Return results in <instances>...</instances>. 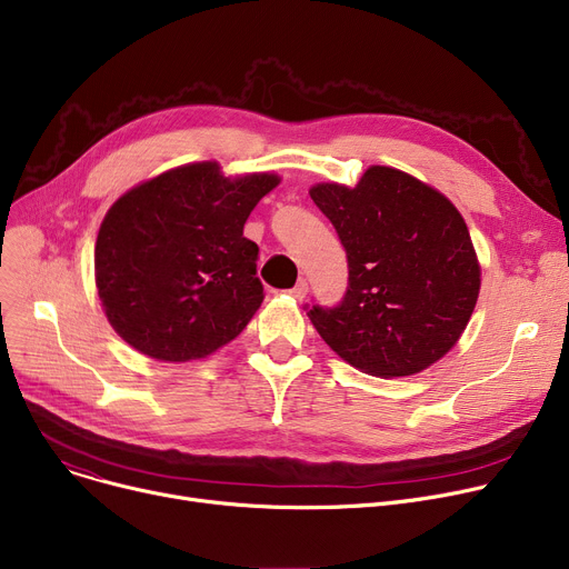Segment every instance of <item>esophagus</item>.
Here are the masks:
<instances>
[{
  "mask_svg": "<svg viewBox=\"0 0 569 569\" xmlns=\"http://www.w3.org/2000/svg\"><path fill=\"white\" fill-rule=\"evenodd\" d=\"M295 299H305L307 297V292H309V283L305 281V279H299L290 290H288Z\"/></svg>",
  "mask_w": 569,
  "mask_h": 569,
  "instance_id": "34e87169",
  "label": "esophagus"
}]
</instances>
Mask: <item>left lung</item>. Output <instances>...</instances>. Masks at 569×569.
Here are the masks:
<instances>
[{"instance_id":"1","label":"left lung","mask_w":569,"mask_h":569,"mask_svg":"<svg viewBox=\"0 0 569 569\" xmlns=\"http://www.w3.org/2000/svg\"><path fill=\"white\" fill-rule=\"evenodd\" d=\"M311 199L333 223L350 270L338 307L309 311L325 343L385 380L439 361L467 329L480 292L458 208L391 167H370L357 187L320 182Z\"/></svg>"}]
</instances>
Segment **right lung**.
I'll return each instance as SVG.
<instances>
[{
  "instance_id": "add662e5",
  "label": "right lung",
  "mask_w": 569,
  "mask_h": 569,
  "mask_svg": "<svg viewBox=\"0 0 569 569\" xmlns=\"http://www.w3.org/2000/svg\"><path fill=\"white\" fill-rule=\"evenodd\" d=\"M274 173L226 178L194 162L150 178L104 214L96 286L104 316L137 352L192 361L249 325L262 301L258 244L242 236Z\"/></svg>"
}]
</instances>
